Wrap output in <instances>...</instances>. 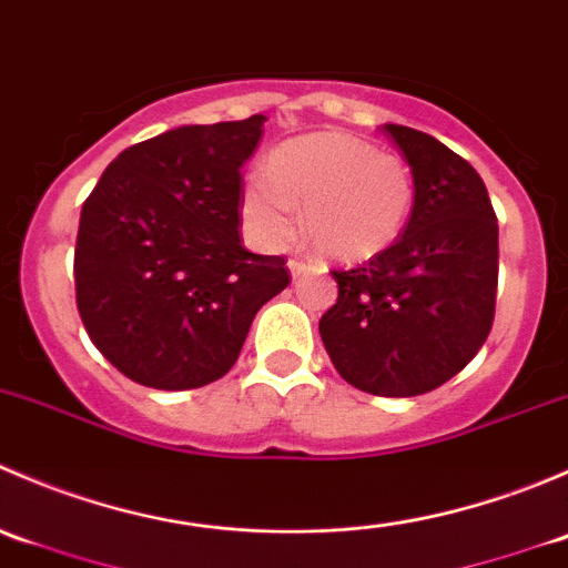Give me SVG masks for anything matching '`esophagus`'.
Instances as JSON below:
<instances>
[{
	"instance_id": "34e87169",
	"label": "esophagus",
	"mask_w": 568,
	"mask_h": 568,
	"mask_svg": "<svg viewBox=\"0 0 568 568\" xmlns=\"http://www.w3.org/2000/svg\"><path fill=\"white\" fill-rule=\"evenodd\" d=\"M307 268H311V263H305V261H300V257H288V272H291V277H300V274H305Z\"/></svg>"
}]
</instances>
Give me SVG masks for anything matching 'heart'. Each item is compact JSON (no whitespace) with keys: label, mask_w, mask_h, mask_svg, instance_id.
<instances>
[{"label":"heart","mask_w":568,"mask_h":568,"mask_svg":"<svg viewBox=\"0 0 568 568\" xmlns=\"http://www.w3.org/2000/svg\"><path fill=\"white\" fill-rule=\"evenodd\" d=\"M302 225L326 257L359 263L385 252L415 209V178L395 153L343 131L280 145L250 175L242 216L261 247L283 250Z\"/></svg>","instance_id":"heart-1"}]
</instances>
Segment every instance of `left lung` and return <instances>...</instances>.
Masks as SVG:
<instances>
[{"label":"left lung","instance_id":"8db88e82","mask_svg":"<svg viewBox=\"0 0 568 568\" xmlns=\"http://www.w3.org/2000/svg\"><path fill=\"white\" fill-rule=\"evenodd\" d=\"M415 178V209L393 247L332 272L318 321L337 374L357 390L409 398L445 385L495 321L497 216L473 164L409 125L385 123Z\"/></svg>","mask_w":568,"mask_h":568}]
</instances>
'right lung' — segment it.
I'll return each mask as SVG.
<instances>
[{
    "mask_svg": "<svg viewBox=\"0 0 568 568\" xmlns=\"http://www.w3.org/2000/svg\"><path fill=\"white\" fill-rule=\"evenodd\" d=\"M263 114L125 148L82 205L73 277L90 341L131 382L192 390L239 359L285 261L242 247V168Z\"/></svg>",
    "mask_w": 568,
    "mask_h": 568,
    "instance_id": "1",
    "label": "right lung"
}]
</instances>
